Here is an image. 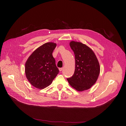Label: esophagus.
I'll return each mask as SVG.
<instances>
[{
    "instance_id": "esophagus-1",
    "label": "esophagus",
    "mask_w": 126,
    "mask_h": 126,
    "mask_svg": "<svg viewBox=\"0 0 126 126\" xmlns=\"http://www.w3.org/2000/svg\"><path fill=\"white\" fill-rule=\"evenodd\" d=\"M59 69L60 71H61L62 70V69H63V68H59Z\"/></svg>"
}]
</instances>
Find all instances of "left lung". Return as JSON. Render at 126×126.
<instances>
[{
    "label": "left lung",
    "instance_id": "1",
    "mask_svg": "<svg viewBox=\"0 0 126 126\" xmlns=\"http://www.w3.org/2000/svg\"><path fill=\"white\" fill-rule=\"evenodd\" d=\"M70 46L75 56V70L67 80L71 87L82 91L90 88L96 82L100 72L97 59L92 50L81 42L71 41Z\"/></svg>",
    "mask_w": 126,
    "mask_h": 126
}]
</instances>
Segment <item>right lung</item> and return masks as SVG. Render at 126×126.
<instances>
[{"label":"right lung","instance_id":"1","mask_svg":"<svg viewBox=\"0 0 126 126\" xmlns=\"http://www.w3.org/2000/svg\"><path fill=\"white\" fill-rule=\"evenodd\" d=\"M56 45L53 42L43 44L32 53L25 63L26 78L37 88L43 89L48 86L59 74L52 55Z\"/></svg>","mask_w":126,"mask_h":126}]
</instances>
